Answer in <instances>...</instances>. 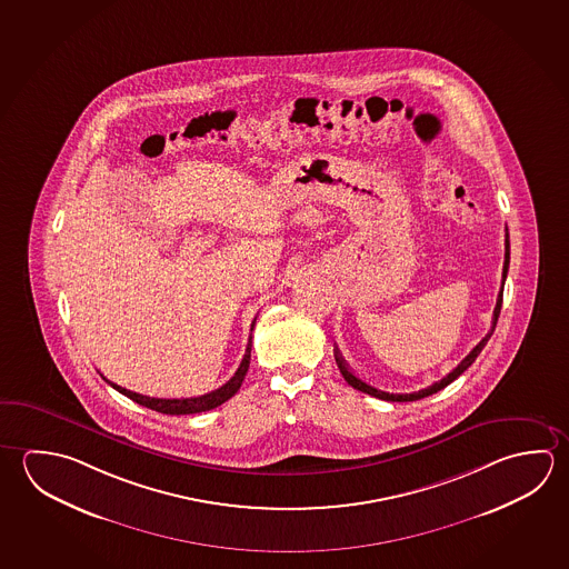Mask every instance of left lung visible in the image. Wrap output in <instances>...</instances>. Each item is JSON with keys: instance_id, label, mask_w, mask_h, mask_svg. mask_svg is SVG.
<instances>
[{"instance_id": "left-lung-1", "label": "left lung", "mask_w": 569, "mask_h": 569, "mask_svg": "<svg viewBox=\"0 0 569 569\" xmlns=\"http://www.w3.org/2000/svg\"><path fill=\"white\" fill-rule=\"evenodd\" d=\"M508 268H509V236L508 230H506V260H503V273H501V289H499L498 301H496V309H493V319H491V329L488 331V336L479 341L476 348L469 351L466 358L461 359V363H459L458 368L451 369L446 378L439 379L436 383H431L426 389H419V391H413V393H389V391H383V389H378L376 386H369L368 381H363V379H359L351 368H349L348 363H346V359L341 358V353H339L338 348H336V361H338L339 371H341V376L343 379L348 381L349 386L353 389H359V391H363V393H369V396H373V398L386 399V401H416V399L428 398L431 393H438L439 389L446 388L449 386L453 379H458L466 369L476 361L479 353H481V349L486 348V343H488L489 338H491V333H493V329H496V323H498L499 311H501V301H503V283H506V278H508Z\"/></svg>"}]
</instances>
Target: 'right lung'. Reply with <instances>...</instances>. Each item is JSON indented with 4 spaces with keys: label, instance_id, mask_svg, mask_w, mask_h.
<instances>
[{
    "label": "right lung",
    "instance_id": "add662e5",
    "mask_svg": "<svg viewBox=\"0 0 569 569\" xmlns=\"http://www.w3.org/2000/svg\"><path fill=\"white\" fill-rule=\"evenodd\" d=\"M256 326V319H253V323H251V329ZM250 359H251V338L248 341V348H246V356L241 359L240 368L238 371L233 373V378L228 381V383H223L221 388L213 389L210 393H203V396H198V398H183V399H163V398H150V396H141V393H136V391H130V389L121 388L118 383H113L108 378L106 379L108 383H110L111 388L118 389L120 393H123L126 398L133 399L136 403H140V406H146V408L153 409V411H160V413H168V416H188V413H200V411H210V409L218 408L221 406L223 401H228V399L233 398L236 393H238V389L241 388V381L246 378V373H248V368H250Z\"/></svg>",
    "mask_w": 569,
    "mask_h": 569
}]
</instances>
